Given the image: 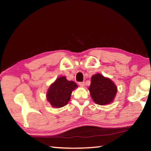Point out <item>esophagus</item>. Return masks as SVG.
<instances>
[{"label":"esophagus","mask_w":151,"mask_h":151,"mask_svg":"<svg viewBox=\"0 0 151 151\" xmlns=\"http://www.w3.org/2000/svg\"><path fill=\"white\" fill-rule=\"evenodd\" d=\"M78 85H80L81 86H85V82H80V83H78Z\"/></svg>","instance_id":"obj_1"}]
</instances>
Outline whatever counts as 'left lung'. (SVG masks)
Segmentation results:
<instances>
[{"instance_id":"1","label":"left lung","mask_w":151,"mask_h":151,"mask_svg":"<svg viewBox=\"0 0 151 151\" xmlns=\"http://www.w3.org/2000/svg\"><path fill=\"white\" fill-rule=\"evenodd\" d=\"M89 91L92 99L96 104L104 105L114 100L117 88L109 78L104 77L101 74H96L92 76Z\"/></svg>"}]
</instances>
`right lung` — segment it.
Instances as JSON below:
<instances>
[{
	"label": "right lung",
	"instance_id": "add662e5",
	"mask_svg": "<svg viewBox=\"0 0 151 151\" xmlns=\"http://www.w3.org/2000/svg\"><path fill=\"white\" fill-rule=\"evenodd\" d=\"M78 87L73 81H68L65 76L58 78L50 85L47 94V100L55 108H60L70 101L72 91Z\"/></svg>",
	"mask_w": 151,
	"mask_h": 151
}]
</instances>
